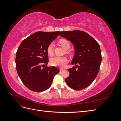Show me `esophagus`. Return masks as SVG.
<instances>
[{"label": "esophagus", "mask_w": 121, "mask_h": 121, "mask_svg": "<svg viewBox=\"0 0 121 121\" xmlns=\"http://www.w3.org/2000/svg\"><path fill=\"white\" fill-rule=\"evenodd\" d=\"M64 70V69H60V72H61V71H63Z\"/></svg>", "instance_id": "obj_1"}]
</instances>
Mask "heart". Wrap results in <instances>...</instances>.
<instances>
[{"instance_id": "obj_1", "label": "heart", "mask_w": 121, "mask_h": 121, "mask_svg": "<svg viewBox=\"0 0 121 121\" xmlns=\"http://www.w3.org/2000/svg\"><path fill=\"white\" fill-rule=\"evenodd\" d=\"M60 43L65 49H68L70 47V43L69 41L65 39H61ZM54 43H50L47 48V52L48 54L52 55L53 53ZM68 58L66 56H53L50 59V64L52 66L63 67L68 62Z\"/></svg>"}]
</instances>
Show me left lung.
<instances>
[{"instance_id": "1", "label": "left lung", "mask_w": 121, "mask_h": 121, "mask_svg": "<svg viewBox=\"0 0 121 121\" xmlns=\"http://www.w3.org/2000/svg\"><path fill=\"white\" fill-rule=\"evenodd\" d=\"M60 36L71 41L75 48L72 64L76 65L68 69L69 76L65 81L73 89L85 88L93 82L99 70L101 62L100 46L84 31H62Z\"/></svg>"}]
</instances>
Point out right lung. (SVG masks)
<instances>
[{
	"instance_id": "add662e5",
	"label": "right lung",
	"mask_w": 121,
	"mask_h": 121,
	"mask_svg": "<svg viewBox=\"0 0 121 121\" xmlns=\"http://www.w3.org/2000/svg\"><path fill=\"white\" fill-rule=\"evenodd\" d=\"M60 32H35L21 42L16 53L17 74L25 86L32 91L40 92L52 85L54 76L60 72L55 67H47V48Z\"/></svg>"
}]
</instances>
